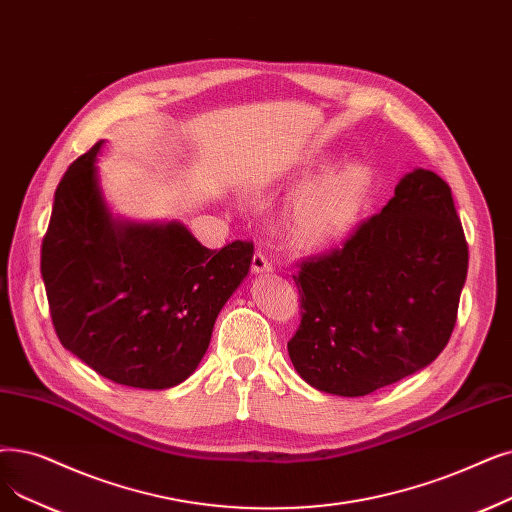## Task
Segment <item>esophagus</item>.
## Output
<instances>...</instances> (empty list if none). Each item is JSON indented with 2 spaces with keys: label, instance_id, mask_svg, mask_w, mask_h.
Listing matches in <instances>:
<instances>
[{
  "label": "esophagus",
  "instance_id": "obj_1",
  "mask_svg": "<svg viewBox=\"0 0 512 512\" xmlns=\"http://www.w3.org/2000/svg\"><path fill=\"white\" fill-rule=\"evenodd\" d=\"M251 270H253V274H268L274 268H272V263L268 261V257H265L261 251H257L253 255V261H251Z\"/></svg>",
  "mask_w": 512,
  "mask_h": 512
}]
</instances>
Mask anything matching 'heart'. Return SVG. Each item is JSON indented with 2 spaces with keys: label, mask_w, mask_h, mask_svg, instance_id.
I'll return each instance as SVG.
<instances>
[{
  "label": "heart",
  "mask_w": 512,
  "mask_h": 512,
  "mask_svg": "<svg viewBox=\"0 0 512 512\" xmlns=\"http://www.w3.org/2000/svg\"><path fill=\"white\" fill-rule=\"evenodd\" d=\"M372 188V171L360 163L328 169L305 184L291 205L293 242L303 251H318L337 242L358 219Z\"/></svg>",
  "instance_id": "1"
}]
</instances>
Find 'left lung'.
Returning <instances> with one entry per match:
<instances>
[{
    "label": "left lung",
    "mask_w": 512,
    "mask_h": 512,
    "mask_svg": "<svg viewBox=\"0 0 512 512\" xmlns=\"http://www.w3.org/2000/svg\"><path fill=\"white\" fill-rule=\"evenodd\" d=\"M466 270L450 186L414 169L341 249L301 261L295 370L320 391L360 397L429 366L452 337Z\"/></svg>",
    "instance_id": "obj_1"
}]
</instances>
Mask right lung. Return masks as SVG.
Wrapping results in <instances>:
<instances>
[{
    "instance_id": "obj_1",
    "label": "right lung",
    "mask_w": 512,
    "mask_h": 512,
    "mask_svg": "<svg viewBox=\"0 0 512 512\" xmlns=\"http://www.w3.org/2000/svg\"><path fill=\"white\" fill-rule=\"evenodd\" d=\"M102 142L66 169L41 244V276L64 349L117 385L169 389L209 347L217 314L249 274L251 240L207 249L182 224L108 213Z\"/></svg>"
}]
</instances>
